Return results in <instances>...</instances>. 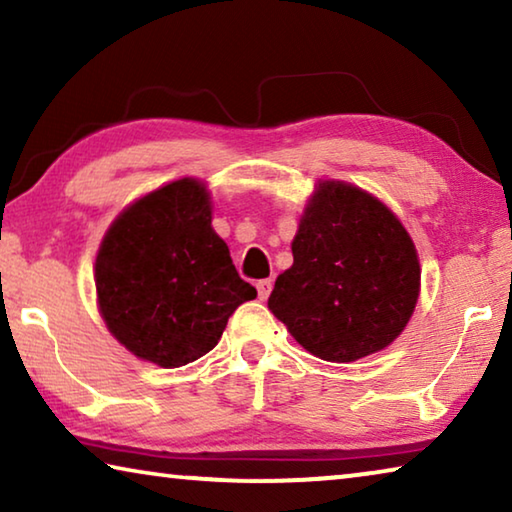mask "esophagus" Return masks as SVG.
Masks as SVG:
<instances>
[{"label":"esophagus","mask_w":512,"mask_h":512,"mask_svg":"<svg viewBox=\"0 0 512 512\" xmlns=\"http://www.w3.org/2000/svg\"><path fill=\"white\" fill-rule=\"evenodd\" d=\"M271 289H273L271 277H266V280H259L257 282V293H259V298H262V300H266L268 296H271Z\"/></svg>","instance_id":"1"}]
</instances>
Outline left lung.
I'll return each mask as SVG.
<instances>
[{"mask_svg": "<svg viewBox=\"0 0 512 512\" xmlns=\"http://www.w3.org/2000/svg\"><path fill=\"white\" fill-rule=\"evenodd\" d=\"M291 253L268 309L307 352L350 363L404 332L420 296V259L379 198L343 180H320Z\"/></svg>", "mask_w": 512, "mask_h": 512, "instance_id": "8db88e82", "label": "left lung"}]
</instances>
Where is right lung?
Listing matches in <instances>:
<instances>
[{"label": "right lung", "mask_w": 512, "mask_h": 512, "mask_svg": "<svg viewBox=\"0 0 512 512\" xmlns=\"http://www.w3.org/2000/svg\"><path fill=\"white\" fill-rule=\"evenodd\" d=\"M94 284L110 334L160 368L210 352L235 309L257 298L212 228V198L198 178L173 180L112 221Z\"/></svg>", "instance_id": "1"}]
</instances>
